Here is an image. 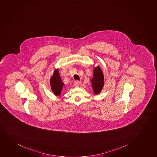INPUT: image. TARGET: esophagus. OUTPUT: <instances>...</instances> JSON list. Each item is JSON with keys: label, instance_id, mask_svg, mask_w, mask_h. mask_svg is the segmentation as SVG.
<instances>
[{"label": "esophagus", "instance_id": "34e87169", "mask_svg": "<svg viewBox=\"0 0 157 157\" xmlns=\"http://www.w3.org/2000/svg\"><path fill=\"white\" fill-rule=\"evenodd\" d=\"M81 84V82H79L78 81H75L74 82V85L75 86H76V87H78V86H79Z\"/></svg>", "mask_w": 157, "mask_h": 157}]
</instances>
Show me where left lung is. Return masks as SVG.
<instances>
[{"label":"left lung","mask_w":157,"mask_h":157,"mask_svg":"<svg viewBox=\"0 0 157 157\" xmlns=\"http://www.w3.org/2000/svg\"><path fill=\"white\" fill-rule=\"evenodd\" d=\"M91 87L94 94H99L102 90L104 85V75L100 67L94 66V75L91 79Z\"/></svg>","instance_id":"1"}]
</instances>
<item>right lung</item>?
<instances>
[{
  "label": "right lung",
  "mask_w": 157,
  "mask_h": 157,
  "mask_svg": "<svg viewBox=\"0 0 157 157\" xmlns=\"http://www.w3.org/2000/svg\"><path fill=\"white\" fill-rule=\"evenodd\" d=\"M59 71V69H55L53 75L50 79V87L52 91L56 96L61 95V91L64 85L61 81Z\"/></svg>",
  "instance_id": "add662e5"
}]
</instances>
